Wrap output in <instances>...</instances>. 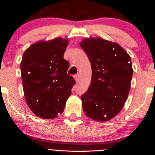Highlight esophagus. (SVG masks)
<instances>
[{
    "mask_svg": "<svg viewBox=\"0 0 155 155\" xmlns=\"http://www.w3.org/2000/svg\"><path fill=\"white\" fill-rule=\"evenodd\" d=\"M74 79H75L76 81H77L78 80H79V74H76V75H75V76H74Z\"/></svg>",
    "mask_w": 155,
    "mask_h": 155,
    "instance_id": "esophagus-1",
    "label": "esophagus"
}]
</instances>
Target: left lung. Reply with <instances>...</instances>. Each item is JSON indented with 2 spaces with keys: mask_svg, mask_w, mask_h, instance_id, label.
I'll use <instances>...</instances> for the list:
<instances>
[{
  "mask_svg": "<svg viewBox=\"0 0 155 155\" xmlns=\"http://www.w3.org/2000/svg\"><path fill=\"white\" fill-rule=\"evenodd\" d=\"M92 67L91 83L81 95L85 114L105 122L114 117L124 106L130 90L131 59L119 44L100 38H87L79 44Z\"/></svg>",
  "mask_w": 155,
  "mask_h": 155,
  "instance_id": "1",
  "label": "left lung"
}]
</instances>
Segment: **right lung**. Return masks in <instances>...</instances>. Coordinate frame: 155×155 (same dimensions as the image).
I'll return each instance as SVG.
<instances>
[{"label":"right lung","instance_id":"obj_1","mask_svg":"<svg viewBox=\"0 0 155 155\" xmlns=\"http://www.w3.org/2000/svg\"><path fill=\"white\" fill-rule=\"evenodd\" d=\"M68 39L38 41L26 49L20 63L25 100L36 116L53 119L62 114L76 81L63 58Z\"/></svg>","mask_w":155,"mask_h":155}]
</instances>
